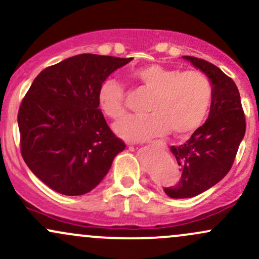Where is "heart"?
I'll list each match as a JSON object with an SVG mask.
<instances>
[{
	"label": "heart",
	"instance_id": "heart-1",
	"mask_svg": "<svg viewBox=\"0 0 259 259\" xmlns=\"http://www.w3.org/2000/svg\"><path fill=\"white\" fill-rule=\"evenodd\" d=\"M130 78L149 92L146 115H130L115 125L126 140H145L172 132L188 136L208 118L214 90L203 71H181L160 64H149L130 72ZM98 104L103 114L119 120L126 113L124 88L114 79H106L98 90Z\"/></svg>",
	"mask_w": 259,
	"mask_h": 259
}]
</instances>
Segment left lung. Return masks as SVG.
<instances>
[{"mask_svg":"<svg viewBox=\"0 0 259 259\" xmlns=\"http://www.w3.org/2000/svg\"><path fill=\"white\" fill-rule=\"evenodd\" d=\"M210 78L214 90L209 118L186 144L171 146L181 166V180L164 187L168 197L192 198L220 182L231 169L246 133L245 112L234 79L211 62L183 56Z\"/></svg>","mask_w":259,"mask_h":259,"instance_id":"obj_1","label":"left lung"}]
</instances>
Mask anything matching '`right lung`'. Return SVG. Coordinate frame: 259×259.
Instances as JSON below:
<instances>
[{
  "label": "right lung",
  "instance_id": "1",
  "mask_svg": "<svg viewBox=\"0 0 259 259\" xmlns=\"http://www.w3.org/2000/svg\"><path fill=\"white\" fill-rule=\"evenodd\" d=\"M133 58L79 54L36 76L18 110L22 157L49 188L82 195L101 183L125 143L99 109V86Z\"/></svg>",
  "mask_w": 259,
  "mask_h": 259
}]
</instances>
